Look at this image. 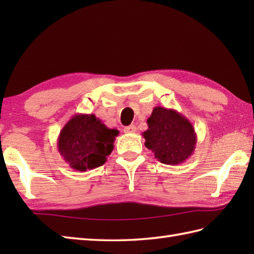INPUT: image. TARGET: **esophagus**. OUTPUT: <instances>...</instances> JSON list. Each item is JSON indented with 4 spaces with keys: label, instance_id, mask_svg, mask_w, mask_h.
<instances>
[{
    "label": "esophagus",
    "instance_id": "obj_1",
    "mask_svg": "<svg viewBox=\"0 0 254 254\" xmlns=\"http://www.w3.org/2000/svg\"><path fill=\"white\" fill-rule=\"evenodd\" d=\"M124 133H127V134H133L136 132V127L135 126H128L124 127Z\"/></svg>",
    "mask_w": 254,
    "mask_h": 254
}]
</instances>
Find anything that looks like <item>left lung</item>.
I'll use <instances>...</instances> for the list:
<instances>
[{
    "mask_svg": "<svg viewBox=\"0 0 254 254\" xmlns=\"http://www.w3.org/2000/svg\"><path fill=\"white\" fill-rule=\"evenodd\" d=\"M143 133L145 146L161 164L180 165L193 154L196 133L189 119L174 109L155 107Z\"/></svg>",
    "mask_w": 254,
    "mask_h": 254,
    "instance_id": "obj_1",
    "label": "left lung"
}]
</instances>
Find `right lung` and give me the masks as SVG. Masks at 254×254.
I'll return each instance as SVG.
<instances>
[{
	"label": "right lung",
	"instance_id": "right-lung-1",
	"mask_svg": "<svg viewBox=\"0 0 254 254\" xmlns=\"http://www.w3.org/2000/svg\"><path fill=\"white\" fill-rule=\"evenodd\" d=\"M118 135V130L107 127L95 115L76 113L61 130L58 149L72 169L83 172L106 163Z\"/></svg>",
	"mask_w": 254,
	"mask_h": 254
}]
</instances>
